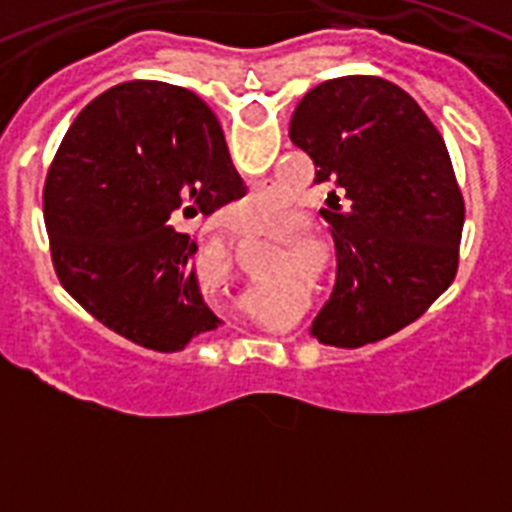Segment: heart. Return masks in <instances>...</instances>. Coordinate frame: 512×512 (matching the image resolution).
<instances>
[{"label":"heart","instance_id":"obj_1","mask_svg":"<svg viewBox=\"0 0 512 512\" xmlns=\"http://www.w3.org/2000/svg\"><path fill=\"white\" fill-rule=\"evenodd\" d=\"M289 207H292V202L284 194H279L277 189H266V192L246 197L241 205H235L233 220H238L248 233H261V230H269L282 223Z\"/></svg>","mask_w":512,"mask_h":512}]
</instances>
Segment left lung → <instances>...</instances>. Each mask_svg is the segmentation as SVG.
<instances>
[{
	"mask_svg": "<svg viewBox=\"0 0 512 512\" xmlns=\"http://www.w3.org/2000/svg\"><path fill=\"white\" fill-rule=\"evenodd\" d=\"M289 138L328 187L336 287L310 333L359 348L418 320L459 264L464 200L441 133L405 89L341 76L297 104Z\"/></svg>",
	"mask_w": 512,
	"mask_h": 512,
	"instance_id": "left-lung-1",
	"label": "left lung"
}]
</instances>
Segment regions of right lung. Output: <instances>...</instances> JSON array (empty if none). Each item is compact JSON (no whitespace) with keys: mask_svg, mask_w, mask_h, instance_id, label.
Returning a JSON list of instances; mask_svg holds the SVG:
<instances>
[{"mask_svg":"<svg viewBox=\"0 0 512 512\" xmlns=\"http://www.w3.org/2000/svg\"><path fill=\"white\" fill-rule=\"evenodd\" d=\"M246 194L225 135L197 94L125 81L79 112L43 189L63 289L122 338L161 354L215 330L197 243L179 215H210Z\"/></svg>","mask_w":512,"mask_h":512,"instance_id":"right-lung-1","label":"right lung"}]
</instances>
